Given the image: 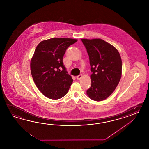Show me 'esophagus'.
I'll return each instance as SVG.
<instances>
[{"instance_id":"1","label":"esophagus","mask_w":149,"mask_h":149,"mask_svg":"<svg viewBox=\"0 0 149 149\" xmlns=\"http://www.w3.org/2000/svg\"><path fill=\"white\" fill-rule=\"evenodd\" d=\"M82 74H79L78 76H77V77H76V78H77V79L79 80V79H80L81 78H82Z\"/></svg>"}]
</instances>
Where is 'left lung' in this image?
<instances>
[{"label": "left lung", "mask_w": 149, "mask_h": 149, "mask_svg": "<svg viewBox=\"0 0 149 149\" xmlns=\"http://www.w3.org/2000/svg\"><path fill=\"white\" fill-rule=\"evenodd\" d=\"M89 57L92 84L87 90L89 98L101 101L117 87L121 77L122 61L117 49L101 39H81Z\"/></svg>", "instance_id": "obj_1"}]
</instances>
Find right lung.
Masks as SVG:
<instances>
[{
	"instance_id": "right-lung-1",
	"label": "right lung",
	"mask_w": 149,
	"mask_h": 149,
	"mask_svg": "<svg viewBox=\"0 0 149 149\" xmlns=\"http://www.w3.org/2000/svg\"><path fill=\"white\" fill-rule=\"evenodd\" d=\"M77 41L54 38L40 42L35 49L30 68L35 84L43 95L57 100L67 94L73 82L63 63L67 48Z\"/></svg>"
}]
</instances>
